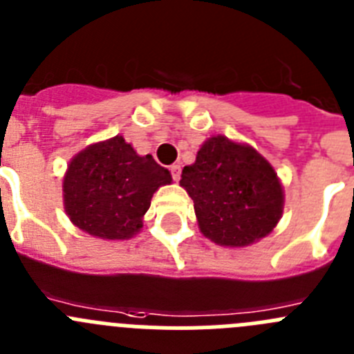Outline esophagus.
<instances>
[{"mask_svg":"<svg viewBox=\"0 0 354 354\" xmlns=\"http://www.w3.org/2000/svg\"><path fill=\"white\" fill-rule=\"evenodd\" d=\"M170 174H171V177H174V180H179L180 179V165H171Z\"/></svg>","mask_w":354,"mask_h":354,"instance_id":"34e87169","label":"esophagus"}]
</instances>
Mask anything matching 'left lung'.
<instances>
[{
	"mask_svg": "<svg viewBox=\"0 0 354 354\" xmlns=\"http://www.w3.org/2000/svg\"><path fill=\"white\" fill-rule=\"evenodd\" d=\"M180 186L194 202L200 230L216 244L242 248L268 235L283 214V187L263 156L212 137L184 167Z\"/></svg>",
	"mask_w": 354,
	"mask_h": 354,
	"instance_id": "1",
	"label": "left lung"
}]
</instances>
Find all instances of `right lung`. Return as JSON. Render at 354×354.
Segmentation results:
<instances>
[{
  "instance_id": "obj_1",
  "label": "right lung",
  "mask_w": 354,
  "mask_h": 354,
  "mask_svg": "<svg viewBox=\"0 0 354 354\" xmlns=\"http://www.w3.org/2000/svg\"><path fill=\"white\" fill-rule=\"evenodd\" d=\"M171 183L152 156H138L122 137L91 145L70 161L64 175V209L89 235L122 241L142 228L158 187Z\"/></svg>"
}]
</instances>
